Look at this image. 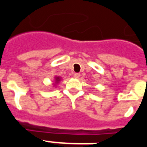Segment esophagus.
Instances as JSON below:
<instances>
[{
  "instance_id": "1",
  "label": "esophagus",
  "mask_w": 147,
  "mask_h": 147,
  "mask_svg": "<svg viewBox=\"0 0 147 147\" xmlns=\"http://www.w3.org/2000/svg\"><path fill=\"white\" fill-rule=\"evenodd\" d=\"M80 76H81V75H80V73H75V74H74V77H75L76 79H79V78L80 77Z\"/></svg>"
}]
</instances>
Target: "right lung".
<instances>
[{
	"instance_id": "1",
	"label": "right lung",
	"mask_w": 147,
	"mask_h": 147,
	"mask_svg": "<svg viewBox=\"0 0 147 147\" xmlns=\"http://www.w3.org/2000/svg\"><path fill=\"white\" fill-rule=\"evenodd\" d=\"M61 80V77L60 76H55L54 77V83H53V86H56L58 83H60V81Z\"/></svg>"
}]
</instances>
